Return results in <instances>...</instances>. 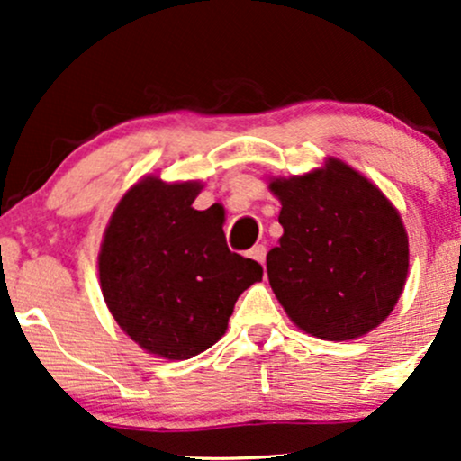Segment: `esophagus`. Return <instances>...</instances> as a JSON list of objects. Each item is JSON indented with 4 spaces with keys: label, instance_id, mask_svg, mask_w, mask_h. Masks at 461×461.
Masks as SVG:
<instances>
[{
    "label": "esophagus",
    "instance_id": "34e87169",
    "mask_svg": "<svg viewBox=\"0 0 461 461\" xmlns=\"http://www.w3.org/2000/svg\"><path fill=\"white\" fill-rule=\"evenodd\" d=\"M249 256L253 258V260H258L264 267V260H267V247L264 245H256L251 249V251H249Z\"/></svg>",
    "mask_w": 461,
    "mask_h": 461
}]
</instances>
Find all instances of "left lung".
<instances>
[{
	"label": "left lung",
	"mask_w": 461,
	"mask_h": 461,
	"mask_svg": "<svg viewBox=\"0 0 461 461\" xmlns=\"http://www.w3.org/2000/svg\"><path fill=\"white\" fill-rule=\"evenodd\" d=\"M284 236L267 256L290 321L322 340H353L388 319L410 268L403 221L385 194L338 158L275 177Z\"/></svg>",
	"instance_id": "1"
}]
</instances>
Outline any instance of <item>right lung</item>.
Returning <instances> with one entry per match:
<instances>
[{
    "mask_svg": "<svg viewBox=\"0 0 461 461\" xmlns=\"http://www.w3.org/2000/svg\"><path fill=\"white\" fill-rule=\"evenodd\" d=\"M201 182L145 177L114 208L99 251L110 314L145 351L188 359L223 336L238 297L262 279L230 251L225 214L194 210Z\"/></svg>",
    "mask_w": 461,
    "mask_h": 461,
    "instance_id": "right-lung-1",
    "label": "right lung"
}]
</instances>
